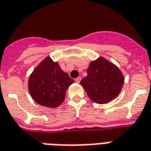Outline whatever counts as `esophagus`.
Here are the masks:
<instances>
[{"instance_id": "34e87169", "label": "esophagus", "mask_w": 151, "mask_h": 151, "mask_svg": "<svg viewBox=\"0 0 151 151\" xmlns=\"http://www.w3.org/2000/svg\"><path fill=\"white\" fill-rule=\"evenodd\" d=\"M80 81H81V78H80V77H78V78H75V82L77 83H80Z\"/></svg>"}]
</instances>
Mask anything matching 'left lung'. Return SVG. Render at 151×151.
I'll list each match as a JSON object with an SVG mask.
<instances>
[{"mask_svg": "<svg viewBox=\"0 0 151 151\" xmlns=\"http://www.w3.org/2000/svg\"><path fill=\"white\" fill-rule=\"evenodd\" d=\"M123 73L104 58L92 61L87 68V76L81 80L86 94L98 104H105L119 94L123 85Z\"/></svg>", "mask_w": 151, "mask_h": 151, "instance_id": "1", "label": "left lung"}]
</instances>
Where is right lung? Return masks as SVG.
I'll use <instances>...</instances> for the list:
<instances>
[{"mask_svg": "<svg viewBox=\"0 0 151 151\" xmlns=\"http://www.w3.org/2000/svg\"><path fill=\"white\" fill-rule=\"evenodd\" d=\"M73 83V80L61 69L58 63L47 57L30 76L28 89L37 104L55 108L64 101L66 90Z\"/></svg>", "mask_w": 151, "mask_h": 151, "instance_id": "add662e5", "label": "right lung"}]
</instances>
